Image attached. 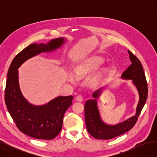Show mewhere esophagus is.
I'll return each mask as SVG.
<instances>
[{
  "instance_id": "34e87169",
  "label": "esophagus",
  "mask_w": 157,
  "mask_h": 157,
  "mask_svg": "<svg viewBox=\"0 0 157 157\" xmlns=\"http://www.w3.org/2000/svg\"><path fill=\"white\" fill-rule=\"evenodd\" d=\"M76 101H79V102H81L82 101H83V96L82 95H78V96H76Z\"/></svg>"
}]
</instances>
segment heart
Masks as SVG:
<instances>
[{
	"label": "heart",
	"mask_w": 157,
	"mask_h": 157,
	"mask_svg": "<svg viewBox=\"0 0 157 157\" xmlns=\"http://www.w3.org/2000/svg\"><path fill=\"white\" fill-rule=\"evenodd\" d=\"M102 63V59L98 57H94L86 63L81 65L77 71V74L79 76H83L90 70L96 69Z\"/></svg>",
	"instance_id": "heart-1"
}]
</instances>
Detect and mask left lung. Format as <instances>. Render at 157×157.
Here are the masks:
<instances>
[{
    "label": "left lung",
    "mask_w": 157,
    "mask_h": 157,
    "mask_svg": "<svg viewBox=\"0 0 157 157\" xmlns=\"http://www.w3.org/2000/svg\"><path fill=\"white\" fill-rule=\"evenodd\" d=\"M131 65L123 72L121 78L125 79H132L137 89L139 101L137 106L136 115L122 123L115 125H107L101 120L97 105V98L99 96L102 89L95 91L92 97L95 99L86 101L85 104V116L86 128L88 133L97 139H111L120 136L132 128L137 121L146 103L147 97V85L145 74L141 62L137 58L128 50Z\"/></svg>",
    "instance_id": "1"
}]
</instances>
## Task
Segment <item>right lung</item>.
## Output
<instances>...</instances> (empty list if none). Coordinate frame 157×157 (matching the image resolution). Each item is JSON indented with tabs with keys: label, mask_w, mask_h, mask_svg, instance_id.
<instances>
[{
	"label": "right lung",
	"mask_w": 157,
	"mask_h": 157,
	"mask_svg": "<svg viewBox=\"0 0 157 157\" xmlns=\"http://www.w3.org/2000/svg\"><path fill=\"white\" fill-rule=\"evenodd\" d=\"M64 43L63 38H58L45 44H30L14 57L8 71L5 89L7 110L18 128L32 137L50 140L59 135L65 112L72 105L73 97L59 96L43 105H32L21 94L17 69L30 58L42 52L53 51Z\"/></svg>",
	"instance_id": "1"
}]
</instances>
